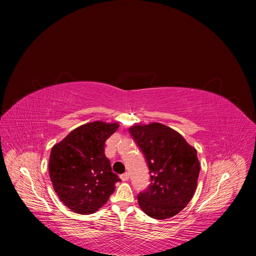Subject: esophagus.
<instances>
[{
	"mask_svg": "<svg viewBox=\"0 0 256 256\" xmlns=\"http://www.w3.org/2000/svg\"><path fill=\"white\" fill-rule=\"evenodd\" d=\"M120 180H122V182H127V180H129V174H128V173L122 174V175H120Z\"/></svg>",
	"mask_w": 256,
	"mask_h": 256,
	"instance_id": "esophagus-1",
	"label": "esophagus"
}]
</instances>
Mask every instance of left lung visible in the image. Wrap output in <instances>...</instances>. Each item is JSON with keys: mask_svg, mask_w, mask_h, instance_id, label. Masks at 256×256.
I'll list each match as a JSON object with an SVG mask.
<instances>
[{"mask_svg": "<svg viewBox=\"0 0 256 256\" xmlns=\"http://www.w3.org/2000/svg\"><path fill=\"white\" fill-rule=\"evenodd\" d=\"M150 168V184L138 194L142 210L168 219L188 205L196 192L200 162L196 148L175 130L152 122L129 129Z\"/></svg>", "mask_w": 256, "mask_h": 256, "instance_id": "left-lung-1", "label": "left lung"}]
</instances>
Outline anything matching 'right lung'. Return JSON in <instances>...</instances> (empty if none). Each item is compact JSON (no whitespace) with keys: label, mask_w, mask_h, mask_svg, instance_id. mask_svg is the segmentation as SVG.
I'll use <instances>...</instances> for the list:
<instances>
[{"label":"right lung","mask_w":256,"mask_h":256,"mask_svg":"<svg viewBox=\"0 0 256 256\" xmlns=\"http://www.w3.org/2000/svg\"><path fill=\"white\" fill-rule=\"evenodd\" d=\"M118 124L88 122L72 130L54 145L49 174L60 200L72 212H95L104 206L120 182L104 154V144Z\"/></svg>","instance_id":"obj_1"}]
</instances>
